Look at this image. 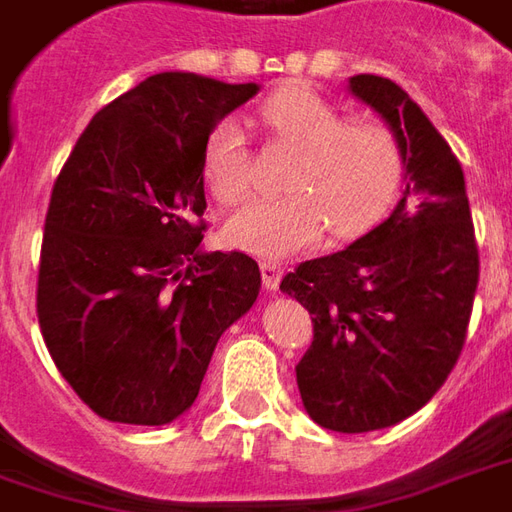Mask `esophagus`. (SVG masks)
<instances>
[{"label": "esophagus", "instance_id": "1", "mask_svg": "<svg viewBox=\"0 0 512 512\" xmlns=\"http://www.w3.org/2000/svg\"><path fill=\"white\" fill-rule=\"evenodd\" d=\"M260 274H263V285L266 291H277L282 280V268L277 263H260Z\"/></svg>", "mask_w": 512, "mask_h": 512}]
</instances>
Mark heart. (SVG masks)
Here are the masks:
<instances>
[{"instance_id":"1","label":"heart","mask_w":512,"mask_h":512,"mask_svg":"<svg viewBox=\"0 0 512 512\" xmlns=\"http://www.w3.org/2000/svg\"><path fill=\"white\" fill-rule=\"evenodd\" d=\"M260 121L280 144L299 149L282 199H249L224 227L227 244L263 260H282L327 232L349 241L388 213L402 152L380 121H343V113L310 88H288L260 105ZM205 180L221 202H238L252 185L244 124L221 119L207 135Z\"/></svg>"}]
</instances>
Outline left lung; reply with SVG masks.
<instances>
[{"mask_svg": "<svg viewBox=\"0 0 512 512\" xmlns=\"http://www.w3.org/2000/svg\"><path fill=\"white\" fill-rule=\"evenodd\" d=\"M349 94L393 132L402 199L355 244L285 274L280 291L313 316L296 366L307 416L332 432L393 427L430 402L455 368L480 280L466 177L424 110L377 74Z\"/></svg>", "mask_w": 512, "mask_h": 512, "instance_id": "obj_1", "label": "left lung"}]
</instances>
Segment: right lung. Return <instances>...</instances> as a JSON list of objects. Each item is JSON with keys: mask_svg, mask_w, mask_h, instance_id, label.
<instances>
[{"mask_svg": "<svg viewBox=\"0 0 512 512\" xmlns=\"http://www.w3.org/2000/svg\"><path fill=\"white\" fill-rule=\"evenodd\" d=\"M257 82L163 71L85 127L52 188L38 324L96 416L160 427L194 405L216 343L249 313L260 268L205 252L207 135Z\"/></svg>", "mask_w": 512, "mask_h": 512, "instance_id": "obj_1", "label": "right lung"}]
</instances>
